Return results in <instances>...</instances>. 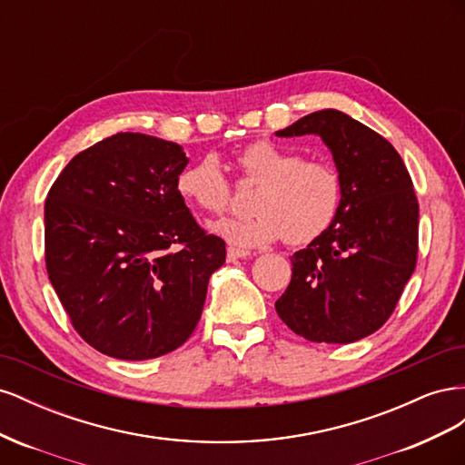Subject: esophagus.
<instances>
[{"mask_svg":"<svg viewBox=\"0 0 465 465\" xmlns=\"http://www.w3.org/2000/svg\"><path fill=\"white\" fill-rule=\"evenodd\" d=\"M252 254L248 250H241V248H234V246H229L227 248V258L229 260H238V258H250Z\"/></svg>","mask_w":465,"mask_h":465,"instance_id":"34e87169","label":"esophagus"}]
</instances>
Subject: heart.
Masks as SVG:
<instances>
[{
    "label": "heart",
    "mask_w": 465,
    "mask_h": 465,
    "mask_svg": "<svg viewBox=\"0 0 465 465\" xmlns=\"http://www.w3.org/2000/svg\"><path fill=\"white\" fill-rule=\"evenodd\" d=\"M241 184H258L246 219H229L215 231L244 248L263 246L285 238L287 244L312 242L326 232L340 213L343 182L340 171L270 139L248 143L234 159ZM180 198L202 213L221 215L232 203V184L215 154L186 164L176 176Z\"/></svg>",
    "instance_id": "1"
}]
</instances>
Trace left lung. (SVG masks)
Returning <instances> with one entry per match:
<instances>
[{"label":"left lung","mask_w":465,"mask_h":465,"mask_svg":"<svg viewBox=\"0 0 465 465\" xmlns=\"http://www.w3.org/2000/svg\"><path fill=\"white\" fill-rule=\"evenodd\" d=\"M316 134L331 149L343 182L331 227L291 256V283L279 318L314 343H353L396 308L417 265L419 202L400 153L340 110H318L279 137Z\"/></svg>","instance_id":"1"}]
</instances>
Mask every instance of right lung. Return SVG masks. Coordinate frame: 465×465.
<instances>
[{
  "label": "right lung",
  "instance_id": "right-lung-1",
  "mask_svg": "<svg viewBox=\"0 0 465 465\" xmlns=\"http://www.w3.org/2000/svg\"><path fill=\"white\" fill-rule=\"evenodd\" d=\"M178 143L120 132L81 151L45 203L50 283L75 331L101 353L145 361L184 345L227 248L176 190Z\"/></svg>",
  "mask_w": 465,
  "mask_h": 465
}]
</instances>
